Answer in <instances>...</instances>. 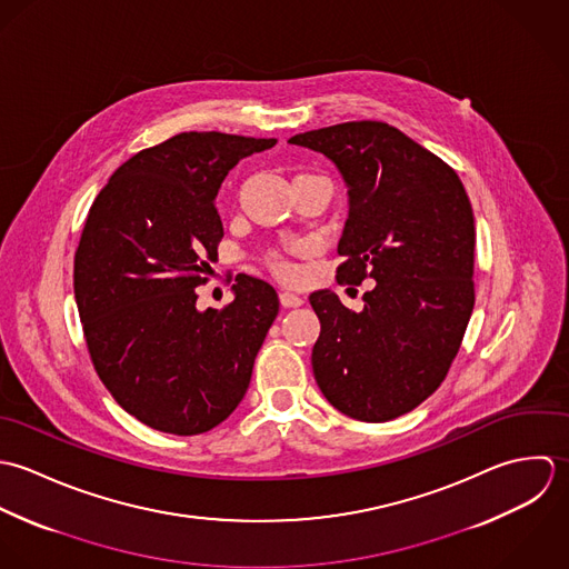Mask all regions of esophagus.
Here are the masks:
<instances>
[{
    "instance_id": "obj_1",
    "label": "esophagus",
    "mask_w": 569,
    "mask_h": 569,
    "mask_svg": "<svg viewBox=\"0 0 569 569\" xmlns=\"http://www.w3.org/2000/svg\"><path fill=\"white\" fill-rule=\"evenodd\" d=\"M279 301H281L283 308H299V306H303V297H299V295H295L290 290H281L279 292Z\"/></svg>"
}]
</instances>
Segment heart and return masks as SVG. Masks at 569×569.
Here are the masks:
<instances>
[{
  "label": "heart",
  "instance_id": "1",
  "mask_svg": "<svg viewBox=\"0 0 569 569\" xmlns=\"http://www.w3.org/2000/svg\"><path fill=\"white\" fill-rule=\"evenodd\" d=\"M266 263L268 268L279 277V279H295L297 277V268L292 261H288L286 257H281L279 252H270L266 257Z\"/></svg>",
  "mask_w": 569,
  "mask_h": 569
}]
</instances>
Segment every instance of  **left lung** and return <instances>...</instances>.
Instances as JSON below:
<instances>
[{"instance_id": "left-lung-1", "label": "left lung", "mask_w": 569, "mask_h": 569, "mask_svg": "<svg viewBox=\"0 0 569 569\" xmlns=\"http://www.w3.org/2000/svg\"><path fill=\"white\" fill-rule=\"evenodd\" d=\"M328 156L349 193L337 268L360 286L362 312L332 290L310 303L319 389L341 413L387 422L413 411L447 378L475 306V218L453 169L380 120H351L288 140Z\"/></svg>"}]
</instances>
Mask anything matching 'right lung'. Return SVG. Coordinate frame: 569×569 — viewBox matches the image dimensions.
<instances>
[{"mask_svg":"<svg viewBox=\"0 0 569 569\" xmlns=\"http://www.w3.org/2000/svg\"><path fill=\"white\" fill-rule=\"evenodd\" d=\"M274 138L184 131L120 164L74 254V299L92 365L116 402L173 436L207 433L241 402L279 312L274 288L234 277L222 310H198L224 237L216 196Z\"/></svg>","mask_w":569,"mask_h":569,"instance_id":"1","label":"right lung"}]
</instances>
